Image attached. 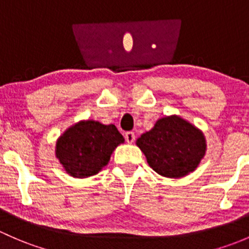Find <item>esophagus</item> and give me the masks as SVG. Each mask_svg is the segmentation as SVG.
Masks as SVG:
<instances>
[{"mask_svg":"<svg viewBox=\"0 0 249 249\" xmlns=\"http://www.w3.org/2000/svg\"><path fill=\"white\" fill-rule=\"evenodd\" d=\"M124 138H125V140H127L128 143H132V142H135V134L133 132H127V133H125Z\"/></svg>","mask_w":249,"mask_h":249,"instance_id":"1","label":"esophagus"}]
</instances>
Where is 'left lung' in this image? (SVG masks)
I'll list each match as a JSON object with an SVG mask.
<instances>
[{"mask_svg": "<svg viewBox=\"0 0 249 249\" xmlns=\"http://www.w3.org/2000/svg\"><path fill=\"white\" fill-rule=\"evenodd\" d=\"M137 146L156 173L170 178L193 173L206 153L204 133L178 115L157 120L137 140Z\"/></svg>", "mask_w": 249, "mask_h": 249, "instance_id": "1", "label": "left lung"}]
</instances>
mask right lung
I'll list each match as a JSON object with an SVG mask.
<instances>
[{
    "label": "right lung",
    "instance_id": "1",
    "mask_svg": "<svg viewBox=\"0 0 249 249\" xmlns=\"http://www.w3.org/2000/svg\"><path fill=\"white\" fill-rule=\"evenodd\" d=\"M124 142L114 124L86 120L71 125L58 138L55 156L68 175L86 178L107 165L115 148Z\"/></svg>",
    "mask_w": 249,
    "mask_h": 249
}]
</instances>
